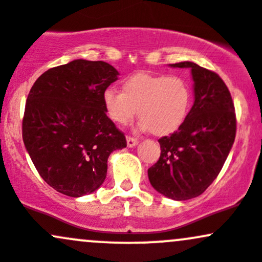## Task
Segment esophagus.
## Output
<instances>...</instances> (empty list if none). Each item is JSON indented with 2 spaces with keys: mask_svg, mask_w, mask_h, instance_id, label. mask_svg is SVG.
Masks as SVG:
<instances>
[{
  "mask_svg": "<svg viewBox=\"0 0 262 262\" xmlns=\"http://www.w3.org/2000/svg\"><path fill=\"white\" fill-rule=\"evenodd\" d=\"M126 141H127V146L128 147H134V146H136L137 144H139V140L135 139V137H131V136H127Z\"/></svg>",
  "mask_w": 262,
  "mask_h": 262,
  "instance_id": "34e87169",
  "label": "esophagus"
}]
</instances>
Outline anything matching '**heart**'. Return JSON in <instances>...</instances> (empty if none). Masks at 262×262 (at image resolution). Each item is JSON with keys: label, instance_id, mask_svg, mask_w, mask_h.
I'll return each mask as SVG.
<instances>
[{"label": "heart", "instance_id": "1", "mask_svg": "<svg viewBox=\"0 0 262 262\" xmlns=\"http://www.w3.org/2000/svg\"><path fill=\"white\" fill-rule=\"evenodd\" d=\"M102 101L106 115L116 125L127 126L139 110L142 130L168 136L187 120L191 90L178 75L137 73L123 80L122 92L107 88Z\"/></svg>", "mask_w": 262, "mask_h": 262}]
</instances>
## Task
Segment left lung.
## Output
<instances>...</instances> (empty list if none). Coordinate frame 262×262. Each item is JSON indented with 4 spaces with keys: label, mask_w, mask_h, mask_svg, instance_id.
<instances>
[{
    "label": "left lung",
    "mask_w": 262,
    "mask_h": 262,
    "mask_svg": "<svg viewBox=\"0 0 262 262\" xmlns=\"http://www.w3.org/2000/svg\"><path fill=\"white\" fill-rule=\"evenodd\" d=\"M194 104L182 127L159 140L161 154L147 170L154 189L174 201L201 195L218 177L236 137V113L227 85L217 73L191 61Z\"/></svg>",
    "instance_id": "1"
}]
</instances>
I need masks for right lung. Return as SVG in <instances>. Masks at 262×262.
Here are the masks:
<instances>
[{"label": "right lung", "mask_w": 262, "mask_h": 262, "mask_svg": "<svg viewBox=\"0 0 262 262\" xmlns=\"http://www.w3.org/2000/svg\"><path fill=\"white\" fill-rule=\"evenodd\" d=\"M117 77L106 61L77 59L42 73L31 87L24 144L40 177L59 193L78 198L98 189L110 154L127 145L102 101Z\"/></svg>", "instance_id": "right-lung-1"}]
</instances>
